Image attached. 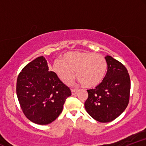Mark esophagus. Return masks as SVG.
<instances>
[{
	"mask_svg": "<svg viewBox=\"0 0 146 146\" xmlns=\"http://www.w3.org/2000/svg\"><path fill=\"white\" fill-rule=\"evenodd\" d=\"M78 90H77V89H71V93H72V95H74L76 94V93H78Z\"/></svg>",
	"mask_w": 146,
	"mask_h": 146,
	"instance_id": "obj_1",
	"label": "esophagus"
}]
</instances>
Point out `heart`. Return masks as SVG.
Masks as SVG:
<instances>
[{"label": "heart", "mask_w": 146, "mask_h": 146, "mask_svg": "<svg viewBox=\"0 0 146 146\" xmlns=\"http://www.w3.org/2000/svg\"><path fill=\"white\" fill-rule=\"evenodd\" d=\"M53 71L64 83L68 84L75 77L86 88H94L104 80L108 69L106 60L103 56L93 52H68L62 60L53 64Z\"/></svg>", "instance_id": "obj_1"}]
</instances>
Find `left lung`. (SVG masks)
I'll return each mask as SVG.
<instances>
[{
    "instance_id": "8db88e82",
    "label": "left lung",
    "mask_w": 146,
    "mask_h": 146,
    "mask_svg": "<svg viewBox=\"0 0 146 146\" xmlns=\"http://www.w3.org/2000/svg\"><path fill=\"white\" fill-rule=\"evenodd\" d=\"M105 59L108 70L104 80L95 89L87 90L84 103L90 116L102 123L113 121L124 111L130 91V76L124 65L110 56Z\"/></svg>"
}]
</instances>
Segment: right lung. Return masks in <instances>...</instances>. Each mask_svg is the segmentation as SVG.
<instances>
[{
    "label": "right lung",
    "mask_w": 146,
    "mask_h": 146,
    "mask_svg": "<svg viewBox=\"0 0 146 146\" xmlns=\"http://www.w3.org/2000/svg\"><path fill=\"white\" fill-rule=\"evenodd\" d=\"M16 94L23 113L28 119L39 125H46L58 118L70 88L49 71L44 57L36 58L19 73Z\"/></svg>",
    "instance_id": "1"
}]
</instances>
